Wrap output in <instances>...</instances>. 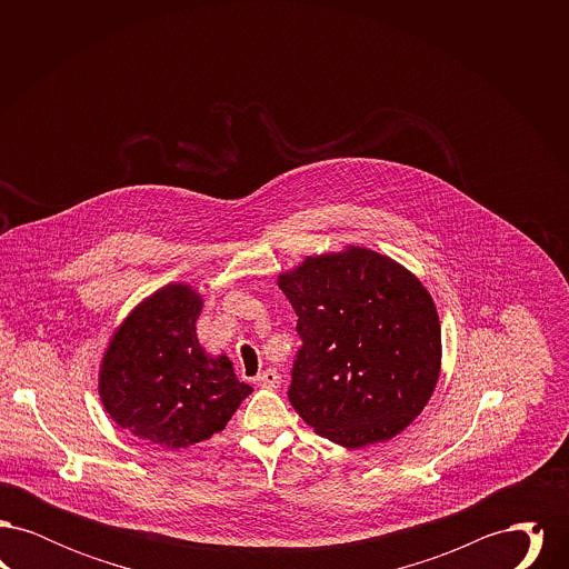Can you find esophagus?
I'll use <instances>...</instances> for the list:
<instances>
[{
  "mask_svg": "<svg viewBox=\"0 0 569 569\" xmlns=\"http://www.w3.org/2000/svg\"><path fill=\"white\" fill-rule=\"evenodd\" d=\"M253 383L256 386H260V388H279V383H281V376L274 371V369H267V371H262V373H258L256 378H253Z\"/></svg>",
  "mask_w": 569,
  "mask_h": 569,
  "instance_id": "34e87169",
  "label": "esophagus"
}]
</instances>
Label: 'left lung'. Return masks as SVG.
Here are the masks:
<instances>
[{"instance_id": "left-lung-1", "label": "left lung", "mask_w": 569, "mask_h": 569, "mask_svg": "<svg viewBox=\"0 0 569 569\" xmlns=\"http://www.w3.org/2000/svg\"><path fill=\"white\" fill-rule=\"evenodd\" d=\"M302 341L288 399L326 439L365 448L401 433L433 395L441 330L427 288L365 247L279 274Z\"/></svg>"}]
</instances>
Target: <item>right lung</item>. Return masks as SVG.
I'll return each mask as SVG.
<instances>
[{"mask_svg":"<svg viewBox=\"0 0 569 569\" xmlns=\"http://www.w3.org/2000/svg\"><path fill=\"white\" fill-rule=\"evenodd\" d=\"M200 309L190 286H166L119 326L102 360L100 399L110 418L163 450L219 433L251 395L226 356L200 348Z\"/></svg>","mask_w":569,"mask_h":569,"instance_id":"obj_1","label":"right lung"}]
</instances>
